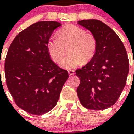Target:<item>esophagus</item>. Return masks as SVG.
I'll return each mask as SVG.
<instances>
[{"instance_id": "34e87169", "label": "esophagus", "mask_w": 134, "mask_h": 134, "mask_svg": "<svg viewBox=\"0 0 134 134\" xmlns=\"http://www.w3.org/2000/svg\"><path fill=\"white\" fill-rule=\"evenodd\" d=\"M68 72L70 76H72L74 74V71L73 70H68Z\"/></svg>"}]
</instances>
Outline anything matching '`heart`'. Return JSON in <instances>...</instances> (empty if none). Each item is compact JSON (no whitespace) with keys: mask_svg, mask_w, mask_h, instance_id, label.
<instances>
[{"mask_svg":"<svg viewBox=\"0 0 134 134\" xmlns=\"http://www.w3.org/2000/svg\"><path fill=\"white\" fill-rule=\"evenodd\" d=\"M68 55L60 62V66L70 70L76 68L82 62L86 63L94 58L97 49L94 35L81 27L69 25L59 30L58 35H52L47 43V49L51 59L58 63L68 48Z\"/></svg>","mask_w":134,"mask_h":134,"instance_id":"1","label":"heart"}]
</instances>
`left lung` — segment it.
Wrapping results in <instances>:
<instances>
[{"mask_svg":"<svg viewBox=\"0 0 134 134\" xmlns=\"http://www.w3.org/2000/svg\"><path fill=\"white\" fill-rule=\"evenodd\" d=\"M78 23L97 41L94 58L76 70L80 80L78 97L85 108L105 109L115 103L125 86L129 72L127 52L115 32L100 21L82 20Z\"/></svg>","mask_w":134,"mask_h":134,"instance_id":"8db88e82","label":"left lung"}]
</instances>
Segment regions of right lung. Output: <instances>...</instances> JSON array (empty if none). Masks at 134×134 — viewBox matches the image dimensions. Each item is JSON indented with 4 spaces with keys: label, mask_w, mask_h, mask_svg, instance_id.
Segmentation results:
<instances>
[{
    "label": "right lung",
    "mask_w": 134,
    "mask_h": 134,
    "mask_svg": "<svg viewBox=\"0 0 134 134\" xmlns=\"http://www.w3.org/2000/svg\"><path fill=\"white\" fill-rule=\"evenodd\" d=\"M56 21L32 24L15 37L5 59L6 82L19 107L33 115H42L56 105L62 86L69 77L51 60L47 43Z\"/></svg>",
    "instance_id": "1"
}]
</instances>
